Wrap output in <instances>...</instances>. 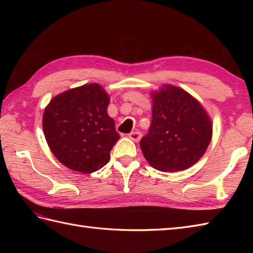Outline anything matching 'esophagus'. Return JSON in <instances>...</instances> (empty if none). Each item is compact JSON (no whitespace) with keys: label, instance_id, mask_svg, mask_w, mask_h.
I'll return each mask as SVG.
<instances>
[{"label":"esophagus","instance_id":"34e87169","mask_svg":"<svg viewBox=\"0 0 253 253\" xmlns=\"http://www.w3.org/2000/svg\"><path fill=\"white\" fill-rule=\"evenodd\" d=\"M128 137H129L131 140H133L135 142H138L141 139V133L139 131H133V132H130L129 135H128Z\"/></svg>","mask_w":253,"mask_h":253}]
</instances>
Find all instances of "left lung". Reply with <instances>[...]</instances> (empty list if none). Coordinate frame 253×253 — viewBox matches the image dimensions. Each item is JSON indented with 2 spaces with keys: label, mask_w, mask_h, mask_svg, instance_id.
Wrapping results in <instances>:
<instances>
[{
  "label": "left lung",
  "mask_w": 253,
  "mask_h": 253,
  "mask_svg": "<svg viewBox=\"0 0 253 253\" xmlns=\"http://www.w3.org/2000/svg\"><path fill=\"white\" fill-rule=\"evenodd\" d=\"M151 96V125L140 140L144 159L162 171L189 169L211 141V118L200 102L176 85L163 84Z\"/></svg>",
  "instance_id": "obj_1"
}]
</instances>
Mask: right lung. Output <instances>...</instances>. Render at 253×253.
<instances>
[{
	"mask_svg": "<svg viewBox=\"0 0 253 253\" xmlns=\"http://www.w3.org/2000/svg\"><path fill=\"white\" fill-rule=\"evenodd\" d=\"M110 95L99 84L64 91L46 105L42 126L51 152L79 173H93L110 161L121 136L107 114Z\"/></svg>",
	"mask_w": 253,
	"mask_h": 253,
	"instance_id": "add662e5",
	"label": "right lung"
}]
</instances>
